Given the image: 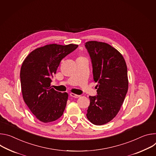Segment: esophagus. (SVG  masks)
I'll return each mask as SVG.
<instances>
[{
	"instance_id": "obj_1",
	"label": "esophagus",
	"mask_w": 156,
	"mask_h": 156,
	"mask_svg": "<svg viewBox=\"0 0 156 156\" xmlns=\"http://www.w3.org/2000/svg\"><path fill=\"white\" fill-rule=\"evenodd\" d=\"M70 96L72 97H74V98H79V97H80V95H76V94H73V93H71L70 94Z\"/></svg>"
}]
</instances>
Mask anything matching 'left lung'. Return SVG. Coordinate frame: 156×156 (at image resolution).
Instances as JSON below:
<instances>
[{"instance_id": "1", "label": "left lung", "mask_w": 156, "mask_h": 156, "mask_svg": "<svg viewBox=\"0 0 156 156\" xmlns=\"http://www.w3.org/2000/svg\"><path fill=\"white\" fill-rule=\"evenodd\" d=\"M90 55L97 95L89 96L87 117L95 125L106 124L120 110L128 89L127 66L119 52L110 44L90 41L85 45Z\"/></svg>"}]
</instances>
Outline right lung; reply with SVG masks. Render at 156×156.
<instances>
[{"mask_svg":"<svg viewBox=\"0 0 156 156\" xmlns=\"http://www.w3.org/2000/svg\"><path fill=\"white\" fill-rule=\"evenodd\" d=\"M78 47L77 44H47L37 48L23 61L20 70L22 92L31 113L43 123L54 122L63 114L68 98L51 87L61 61Z\"/></svg>","mask_w":156,"mask_h":156,"instance_id":"right-lung-1","label":"right lung"}]
</instances>
